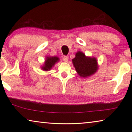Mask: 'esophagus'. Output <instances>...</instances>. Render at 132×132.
Listing matches in <instances>:
<instances>
[{
	"mask_svg": "<svg viewBox=\"0 0 132 132\" xmlns=\"http://www.w3.org/2000/svg\"><path fill=\"white\" fill-rule=\"evenodd\" d=\"M68 60H69V57L68 56H63V61L64 62H67L68 61Z\"/></svg>",
	"mask_w": 132,
	"mask_h": 132,
	"instance_id": "esophagus-1",
	"label": "esophagus"
}]
</instances>
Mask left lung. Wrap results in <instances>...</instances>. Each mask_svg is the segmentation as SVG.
I'll list each match as a JSON object with an SVG mask.
<instances>
[{
  "label": "left lung",
  "mask_w": 132,
  "mask_h": 132,
  "mask_svg": "<svg viewBox=\"0 0 132 132\" xmlns=\"http://www.w3.org/2000/svg\"><path fill=\"white\" fill-rule=\"evenodd\" d=\"M72 63L77 74L84 78L95 74L99 68L96 57L87 56L81 51L76 52Z\"/></svg>",
  "instance_id": "8db88e82"
}]
</instances>
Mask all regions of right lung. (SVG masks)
<instances>
[{
	"instance_id": "1",
	"label": "right lung",
	"mask_w": 132,
	"mask_h": 132,
	"mask_svg": "<svg viewBox=\"0 0 132 132\" xmlns=\"http://www.w3.org/2000/svg\"><path fill=\"white\" fill-rule=\"evenodd\" d=\"M60 61L57 56H46L44 64L41 67V69L45 71L51 70L55 64Z\"/></svg>"
}]
</instances>
